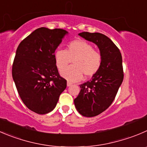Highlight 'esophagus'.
Segmentation results:
<instances>
[{
    "instance_id": "1",
    "label": "esophagus",
    "mask_w": 147,
    "mask_h": 147,
    "mask_svg": "<svg viewBox=\"0 0 147 147\" xmlns=\"http://www.w3.org/2000/svg\"><path fill=\"white\" fill-rule=\"evenodd\" d=\"M72 83L71 82H69V81H67V86H70V85H72Z\"/></svg>"
}]
</instances>
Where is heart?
I'll use <instances>...</instances> for the list:
<instances>
[{
  "label": "heart",
  "mask_w": 147,
  "mask_h": 147,
  "mask_svg": "<svg viewBox=\"0 0 147 147\" xmlns=\"http://www.w3.org/2000/svg\"><path fill=\"white\" fill-rule=\"evenodd\" d=\"M55 65L59 71L66 68L71 60L74 65L62 72V75L69 81H78L83 75L86 78L93 76L102 65V57L98 51L86 41L77 39L69 42L66 49H57L55 55Z\"/></svg>",
  "instance_id": "b5f03b06"
}]
</instances>
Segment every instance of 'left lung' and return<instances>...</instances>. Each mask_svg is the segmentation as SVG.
Segmentation results:
<instances>
[{"instance_id":"obj_1","label":"left lung","mask_w":147,"mask_h":147,"mask_svg":"<svg viewBox=\"0 0 147 147\" xmlns=\"http://www.w3.org/2000/svg\"><path fill=\"white\" fill-rule=\"evenodd\" d=\"M79 35L95 43L102 57L98 72L91 80L80 85V92L74 100L82 116L93 117L105 111L116 98L123 80L122 57L119 48L104 34L82 32Z\"/></svg>"}]
</instances>
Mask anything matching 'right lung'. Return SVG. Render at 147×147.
I'll return each mask as SVG.
<instances>
[{
	"label": "right lung",
	"mask_w": 147,
	"mask_h": 147,
	"mask_svg": "<svg viewBox=\"0 0 147 147\" xmlns=\"http://www.w3.org/2000/svg\"><path fill=\"white\" fill-rule=\"evenodd\" d=\"M67 31L42 27L18 45L12 66V76L23 102L38 114L55 108L67 80L59 75L55 52Z\"/></svg>",
	"instance_id": "1"
}]
</instances>
